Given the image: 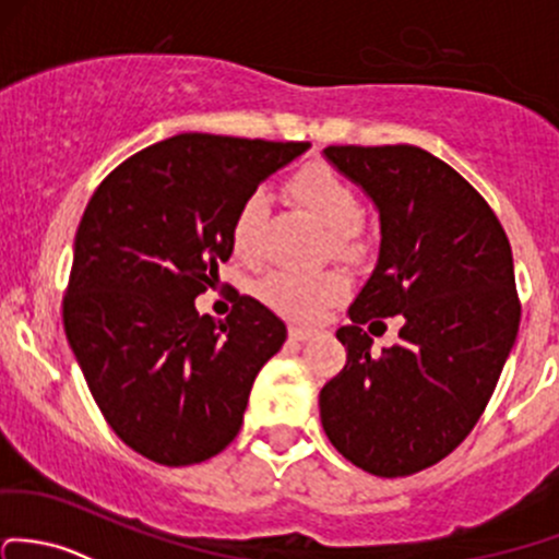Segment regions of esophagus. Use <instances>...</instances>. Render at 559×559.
Masks as SVG:
<instances>
[{"label":"esophagus","instance_id":"esophagus-1","mask_svg":"<svg viewBox=\"0 0 559 559\" xmlns=\"http://www.w3.org/2000/svg\"><path fill=\"white\" fill-rule=\"evenodd\" d=\"M313 334H316L313 329H308V326H289V337L297 340V343H305V340H310Z\"/></svg>","mask_w":559,"mask_h":559}]
</instances>
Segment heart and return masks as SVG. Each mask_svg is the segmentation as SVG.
<instances>
[{
    "instance_id": "heart-1",
    "label": "heart",
    "mask_w": 559,
    "mask_h": 559,
    "mask_svg": "<svg viewBox=\"0 0 559 559\" xmlns=\"http://www.w3.org/2000/svg\"><path fill=\"white\" fill-rule=\"evenodd\" d=\"M292 198L308 211L321 230L329 233L334 251L356 249L358 198L354 187L326 166H305L289 179ZM262 192H251L240 203L233 219V249L240 260H257L260 254V230L264 219ZM348 292V278L337 270H313V273H273L262 281L260 295L273 310L299 324H313L332 302Z\"/></svg>"
}]
</instances>
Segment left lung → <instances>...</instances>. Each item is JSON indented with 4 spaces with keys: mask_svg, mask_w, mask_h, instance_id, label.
<instances>
[{
    "mask_svg": "<svg viewBox=\"0 0 559 559\" xmlns=\"http://www.w3.org/2000/svg\"><path fill=\"white\" fill-rule=\"evenodd\" d=\"M321 155L378 211L372 275L337 329L343 372L321 388V426L374 477H409L477 426L514 348L512 246L481 195L413 144L326 146ZM402 314L396 346L371 354L360 326Z\"/></svg>",
    "mask_w": 559,
    "mask_h": 559,
    "instance_id": "obj_1",
    "label": "left lung"
}]
</instances>
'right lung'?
<instances>
[{
    "label": "right lung",
    "mask_w": 559,
    "mask_h": 559,
    "mask_svg": "<svg viewBox=\"0 0 559 559\" xmlns=\"http://www.w3.org/2000/svg\"><path fill=\"white\" fill-rule=\"evenodd\" d=\"M308 141L181 133L102 181L74 235L63 329L111 431L163 466L233 442L286 324L251 297L216 326L195 310L233 254V219Z\"/></svg>",
    "instance_id": "add662e5"
}]
</instances>
